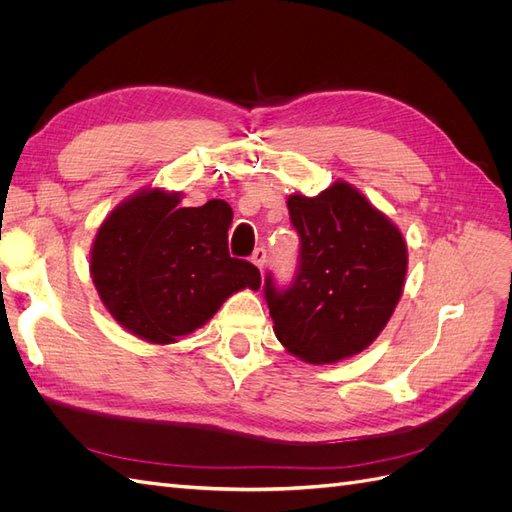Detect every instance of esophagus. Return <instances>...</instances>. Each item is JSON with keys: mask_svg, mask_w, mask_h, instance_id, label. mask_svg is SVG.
<instances>
[{"mask_svg": "<svg viewBox=\"0 0 512 512\" xmlns=\"http://www.w3.org/2000/svg\"><path fill=\"white\" fill-rule=\"evenodd\" d=\"M252 262L260 269V273L265 271V262H267V250H265V247H256L254 254H252Z\"/></svg>", "mask_w": 512, "mask_h": 512, "instance_id": "esophagus-1", "label": "esophagus"}]
</instances>
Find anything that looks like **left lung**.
<instances>
[{
	"instance_id": "left-lung-1",
	"label": "left lung",
	"mask_w": 512,
	"mask_h": 512,
	"mask_svg": "<svg viewBox=\"0 0 512 512\" xmlns=\"http://www.w3.org/2000/svg\"><path fill=\"white\" fill-rule=\"evenodd\" d=\"M301 237L286 290L271 275L265 297L280 344L301 361L331 365L374 344L401 299L408 245L391 218L346 181L286 200Z\"/></svg>"
}]
</instances>
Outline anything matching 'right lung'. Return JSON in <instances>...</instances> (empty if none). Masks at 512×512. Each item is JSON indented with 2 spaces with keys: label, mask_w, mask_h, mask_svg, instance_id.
<instances>
[{
  "label": "right lung",
  "mask_w": 512,
  "mask_h": 512,
  "mask_svg": "<svg viewBox=\"0 0 512 512\" xmlns=\"http://www.w3.org/2000/svg\"><path fill=\"white\" fill-rule=\"evenodd\" d=\"M179 203V192L138 190L106 215L89 252L106 312L158 346L203 327L235 292L260 288L252 262L228 254L230 205Z\"/></svg>",
  "instance_id": "add662e5"
}]
</instances>
